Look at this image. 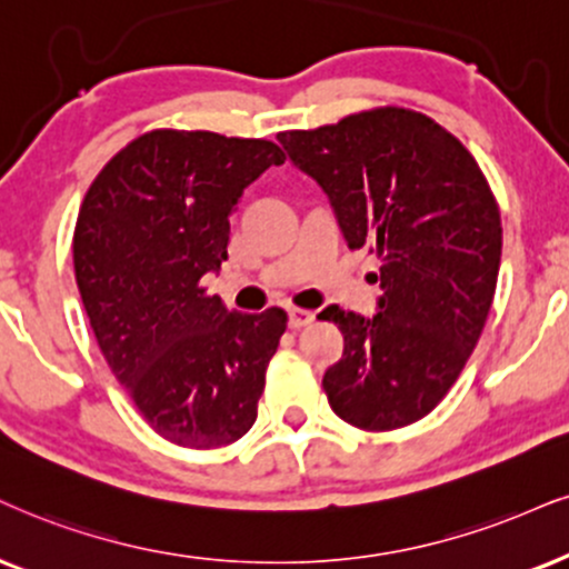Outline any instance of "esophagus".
Masks as SVG:
<instances>
[{"label":"esophagus","mask_w":569,"mask_h":569,"mask_svg":"<svg viewBox=\"0 0 569 569\" xmlns=\"http://www.w3.org/2000/svg\"><path fill=\"white\" fill-rule=\"evenodd\" d=\"M313 319H317V313L306 311V308H290V311H287V325H290V329H303L311 325Z\"/></svg>","instance_id":"obj_1"}]
</instances>
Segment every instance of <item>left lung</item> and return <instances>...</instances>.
I'll use <instances>...</instances> for the list:
<instances>
[{
	"label": "left lung",
	"instance_id": "1",
	"mask_svg": "<svg viewBox=\"0 0 569 569\" xmlns=\"http://www.w3.org/2000/svg\"><path fill=\"white\" fill-rule=\"evenodd\" d=\"M325 189L350 250L377 256L371 319L327 306L342 359L325 371L329 406L359 430L430 413L478 346L501 266V216L478 160L432 118L377 108L277 137Z\"/></svg>",
	"mask_w": 569,
	"mask_h": 569
}]
</instances>
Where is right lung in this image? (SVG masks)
I'll return each mask as SVG.
<instances>
[{
    "label": "right lung",
    "instance_id": "obj_1",
    "mask_svg": "<svg viewBox=\"0 0 569 569\" xmlns=\"http://www.w3.org/2000/svg\"><path fill=\"white\" fill-rule=\"evenodd\" d=\"M282 163L266 139L158 129L83 198L73 266L89 325L144 422L177 446H229L258 417L287 313L229 311L202 277L227 261L244 189Z\"/></svg>",
    "mask_w": 569,
    "mask_h": 569
}]
</instances>
